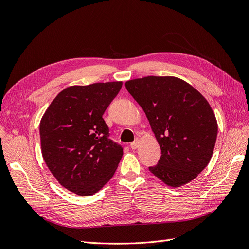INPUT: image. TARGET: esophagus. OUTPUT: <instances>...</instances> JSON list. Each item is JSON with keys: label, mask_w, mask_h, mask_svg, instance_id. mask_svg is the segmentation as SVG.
<instances>
[{"label": "esophagus", "mask_w": 249, "mask_h": 249, "mask_svg": "<svg viewBox=\"0 0 249 249\" xmlns=\"http://www.w3.org/2000/svg\"><path fill=\"white\" fill-rule=\"evenodd\" d=\"M139 141H140L139 138H135V140L130 144L131 148H132V149H136V148L138 147V145H139Z\"/></svg>", "instance_id": "obj_1"}]
</instances>
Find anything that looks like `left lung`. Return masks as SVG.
<instances>
[{"label":"left lung","instance_id":"left-lung-1","mask_svg":"<svg viewBox=\"0 0 249 249\" xmlns=\"http://www.w3.org/2000/svg\"><path fill=\"white\" fill-rule=\"evenodd\" d=\"M125 88L144 111L161 147L160 160L149 171L170 187L191 182L207 167L217 138L208 101L176 77L134 79Z\"/></svg>","mask_w":249,"mask_h":249}]
</instances>
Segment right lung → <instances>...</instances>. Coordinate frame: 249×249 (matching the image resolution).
Here are the masks:
<instances>
[{"mask_svg": "<svg viewBox=\"0 0 249 249\" xmlns=\"http://www.w3.org/2000/svg\"><path fill=\"white\" fill-rule=\"evenodd\" d=\"M122 86L107 82L67 87L44 112L39 125L43 160L67 190L88 196L114 175L124 152L109 139L103 115Z\"/></svg>", "mask_w": 249, "mask_h": 249, "instance_id": "obj_1", "label": "right lung"}]
</instances>
